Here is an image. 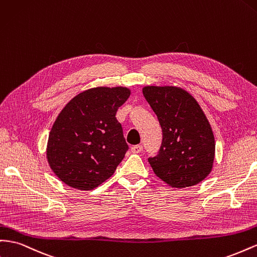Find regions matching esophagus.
Returning <instances> with one entry per match:
<instances>
[{"instance_id":"34e87169","label":"esophagus","mask_w":257,"mask_h":257,"mask_svg":"<svg viewBox=\"0 0 257 257\" xmlns=\"http://www.w3.org/2000/svg\"><path fill=\"white\" fill-rule=\"evenodd\" d=\"M142 150H143L142 145H135L131 147V151L133 152V154H140V152H142Z\"/></svg>"}]
</instances>
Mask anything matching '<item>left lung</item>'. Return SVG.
<instances>
[{
  "instance_id": "obj_1",
  "label": "left lung",
  "mask_w": 257,
  "mask_h": 257,
  "mask_svg": "<svg viewBox=\"0 0 257 257\" xmlns=\"http://www.w3.org/2000/svg\"><path fill=\"white\" fill-rule=\"evenodd\" d=\"M143 94L163 133L158 155L148 159L155 174L174 188L202 182L213 168L215 141L197 100L175 86H145Z\"/></svg>"
}]
</instances>
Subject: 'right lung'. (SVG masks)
<instances>
[{
    "label": "right lung",
    "mask_w": 257,
    "mask_h": 257,
    "mask_svg": "<svg viewBox=\"0 0 257 257\" xmlns=\"http://www.w3.org/2000/svg\"><path fill=\"white\" fill-rule=\"evenodd\" d=\"M126 87H94L61 110L48 136L46 157L57 177L92 190L111 176L128 150L115 114L130 97Z\"/></svg>",
    "instance_id": "add662e5"
}]
</instances>
